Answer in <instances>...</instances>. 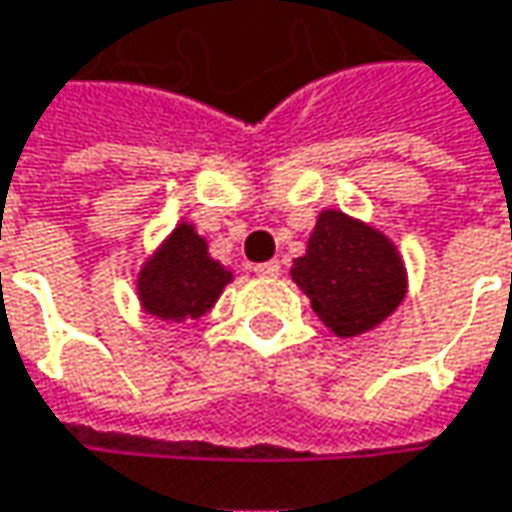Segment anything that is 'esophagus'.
Returning a JSON list of instances; mask_svg holds the SVG:
<instances>
[{"label": "esophagus", "mask_w": 512, "mask_h": 512, "mask_svg": "<svg viewBox=\"0 0 512 512\" xmlns=\"http://www.w3.org/2000/svg\"><path fill=\"white\" fill-rule=\"evenodd\" d=\"M255 275H257V278H278V275H281V263H278V260H269V263H257Z\"/></svg>", "instance_id": "1"}]
</instances>
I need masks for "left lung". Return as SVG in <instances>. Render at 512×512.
Masks as SVG:
<instances>
[{
  "mask_svg": "<svg viewBox=\"0 0 512 512\" xmlns=\"http://www.w3.org/2000/svg\"><path fill=\"white\" fill-rule=\"evenodd\" d=\"M293 281L337 337H360L390 319L407 296V266L393 240L349 213L325 208L293 260Z\"/></svg>",
  "mask_w": 512,
  "mask_h": 512,
  "instance_id": "1",
  "label": "left lung"
}]
</instances>
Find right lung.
Here are the masks:
<instances>
[{
  "label": "right lung",
  "mask_w": 512,
  "mask_h": 512,
  "mask_svg": "<svg viewBox=\"0 0 512 512\" xmlns=\"http://www.w3.org/2000/svg\"><path fill=\"white\" fill-rule=\"evenodd\" d=\"M234 272L213 260L208 240L193 222L181 219L137 272V302L163 322H196L210 313Z\"/></svg>",
  "instance_id": "1"
}]
</instances>
